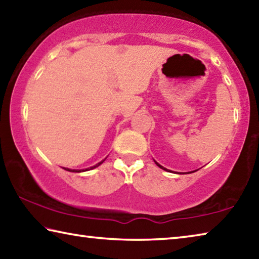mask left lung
<instances>
[{
    "instance_id": "obj_1",
    "label": "left lung",
    "mask_w": 259,
    "mask_h": 259,
    "mask_svg": "<svg viewBox=\"0 0 259 259\" xmlns=\"http://www.w3.org/2000/svg\"><path fill=\"white\" fill-rule=\"evenodd\" d=\"M154 162H155V164H156V165H157L158 167H161V168H162V170H164V171H167V172H172L171 170H167V168H165V167H163V166L161 165V164H158V163H157L156 161H154ZM192 172H196V171H191L190 173H192Z\"/></svg>"
}]
</instances>
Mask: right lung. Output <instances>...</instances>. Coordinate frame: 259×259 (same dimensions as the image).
Segmentation results:
<instances>
[{"mask_svg": "<svg viewBox=\"0 0 259 259\" xmlns=\"http://www.w3.org/2000/svg\"><path fill=\"white\" fill-rule=\"evenodd\" d=\"M105 159H103V161H101L100 163H97L96 165H94V166H91V167H88V168H83V170H71V168H67V167H63L64 170H67V171H69V172H84V171H89V170H93V168H95V167H97V166H100L101 164L104 162Z\"/></svg>", "mask_w": 259, "mask_h": 259, "instance_id": "right-lung-1", "label": "right lung"}]
</instances>
